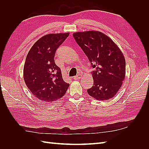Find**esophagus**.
<instances>
[{"instance_id": "esophagus-1", "label": "esophagus", "mask_w": 149, "mask_h": 149, "mask_svg": "<svg viewBox=\"0 0 149 149\" xmlns=\"http://www.w3.org/2000/svg\"><path fill=\"white\" fill-rule=\"evenodd\" d=\"M81 78H82V75L81 74H78V75H76V76H74L73 79H74V80H77V79H81Z\"/></svg>"}]
</instances>
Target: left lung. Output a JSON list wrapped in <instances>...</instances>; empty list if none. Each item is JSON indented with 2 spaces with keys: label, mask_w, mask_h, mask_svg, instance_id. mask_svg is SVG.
Here are the masks:
<instances>
[{
  "label": "left lung",
  "mask_w": 149,
  "mask_h": 149,
  "mask_svg": "<svg viewBox=\"0 0 149 149\" xmlns=\"http://www.w3.org/2000/svg\"><path fill=\"white\" fill-rule=\"evenodd\" d=\"M73 36L93 68L94 84L87 90L88 94L99 101L110 100L119 91L125 79V60L123 52L101 31H78Z\"/></svg>",
  "instance_id": "8db88e82"
}]
</instances>
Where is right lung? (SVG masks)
I'll return each mask as SVG.
<instances>
[{
	"label": "right lung",
	"mask_w": 149,
	"mask_h": 149,
	"mask_svg": "<svg viewBox=\"0 0 149 149\" xmlns=\"http://www.w3.org/2000/svg\"><path fill=\"white\" fill-rule=\"evenodd\" d=\"M69 35L68 32L43 36L33 44L26 57L24 81L33 95L42 101L52 102L59 100L69 87L54 61L56 49Z\"/></svg>",
	"instance_id": "obj_1"
}]
</instances>
